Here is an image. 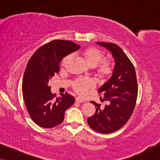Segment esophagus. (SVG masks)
I'll use <instances>...</instances> for the list:
<instances>
[{
    "label": "esophagus",
    "instance_id": "34e87169",
    "mask_svg": "<svg viewBox=\"0 0 160 160\" xmlns=\"http://www.w3.org/2000/svg\"><path fill=\"white\" fill-rule=\"evenodd\" d=\"M76 102H84L86 101L84 99H83V98H80V97H76Z\"/></svg>",
    "mask_w": 160,
    "mask_h": 160
}]
</instances>
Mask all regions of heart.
I'll list each match as a JSON object with an SVG mask.
<instances>
[{
	"label": "heart",
	"mask_w": 160,
	"mask_h": 160,
	"mask_svg": "<svg viewBox=\"0 0 160 160\" xmlns=\"http://www.w3.org/2000/svg\"><path fill=\"white\" fill-rule=\"evenodd\" d=\"M83 55L87 62V64L93 67L98 65L100 61L102 62L97 66V72L100 76L102 78L108 77L112 73L113 68L111 64L108 61H102L104 58L103 54L100 50L95 48H88L83 52ZM71 58V55H68L62 60V65H65L68 61ZM95 85V82L92 79H78L73 84V88L79 94L86 93L87 89L93 87Z\"/></svg>",
	"instance_id": "b5f03b06"
}]
</instances>
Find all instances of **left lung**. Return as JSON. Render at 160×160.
<instances>
[{
  "label": "left lung",
  "mask_w": 160,
  "mask_h": 160,
  "mask_svg": "<svg viewBox=\"0 0 160 160\" xmlns=\"http://www.w3.org/2000/svg\"><path fill=\"white\" fill-rule=\"evenodd\" d=\"M97 43L110 51L115 66L111 78L98 89L109 104L100 108V104L92 101L96 111L87 122L94 130L107 134L122 128L130 118L136 103L138 83L132 63L119 46L113 43Z\"/></svg>",
  "instance_id": "8db88e82"
}]
</instances>
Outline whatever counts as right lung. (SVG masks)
<instances>
[{
    "label": "right lung",
    "mask_w": 160,
    "mask_h": 160,
    "mask_svg": "<svg viewBox=\"0 0 160 160\" xmlns=\"http://www.w3.org/2000/svg\"><path fill=\"white\" fill-rule=\"evenodd\" d=\"M79 48L71 41L54 40L37 49L28 61L22 90L28 113L37 125L52 128L61 124L66 109L75 102L68 92L54 98L48 83L59 72L62 59Z\"/></svg>",
    "instance_id": "right-lung-1"
}]
</instances>
